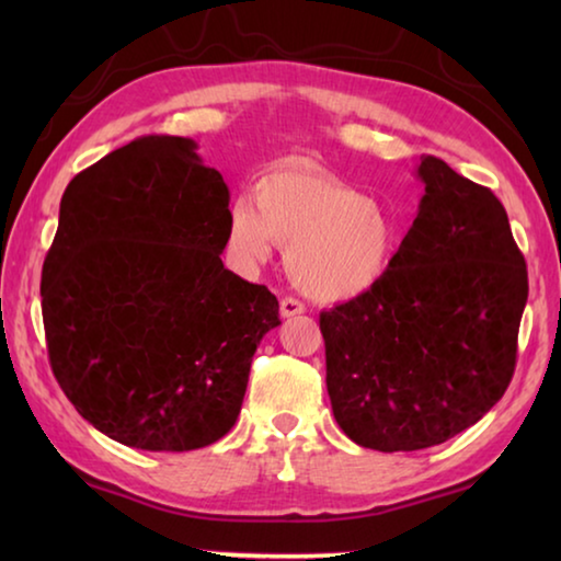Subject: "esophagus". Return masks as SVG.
<instances>
[{"mask_svg": "<svg viewBox=\"0 0 561 561\" xmlns=\"http://www.w3.org/2000/svg\"><path fill=\"white\" fill-rule=\"evenodd\" d=\"M304 311H307V307H304V304H301L299 299H294V297H284V299L279 301V314H282L284 319L297 317V314H304Z\"/></svg>", "mask_w": 561, "mask_h": 561, "instance_id": "esophagus-1", "label": "esophagus"}]
</instances>
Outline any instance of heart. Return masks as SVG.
<instances>
[{"mask_svg":"<svg viewBox=\"0 0 561 561\" xmlns=\"http://www.w3.org/2000/svg\"><path fill=\"white\" fill-rule=\"evenodd\" d=\"M287 247V272L319 301H346L376 289L398 257L401 227L388 207L314 163H282L254 195L227 210V247L242 270Z\"/></svg>","mask_w":561,"mask_h":561,"instance_id":"heart-1","label":"heart"}]
</instances>
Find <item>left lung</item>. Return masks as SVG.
<instances>
[{
    "label": "left lung",
    "instance_id": "left-lung-1",
    "mask_svg": "<svg viewBox=\"0 0 561 561\" xmlns=\"http://www.w3.org/2000/svg\"><path fill=\"white\" fill-rule=\"evenodd\" d=\"M425 195L376 289L321 311L334 417L364 448L440 445L505 396L527 264L492 190L423 156Z\"/></svg>",
    "mask_w": 561,
    "mask_h": 561
}]
</instances>
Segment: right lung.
<instances>
[{"instance_id": "add662e5", "label": "right lung", "mask_w": 561, "mask_h": 561, "mask_svg": "<svg viewBox=\"0 0 561 561\" xmlns=\"http://www.w3.org/2000/svg\"><path fill=\"white\" fill-rule=\"evenodd\" d=\"M190 138L144 136L64 190L42 272L51 371L128 448H205L240 415L279 301L225 270L230 190Z\"/></svg>"}]
</instances>
